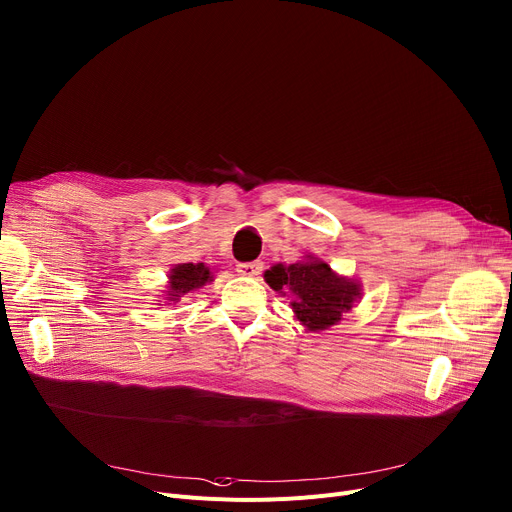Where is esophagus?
<instances>
[{"label": "esophagus", "instance_id": "esophagus-1", "mask_svg": "<svg viewBox=\"0 0 512 512\" xmlns=\"http://www.w3.org/2000/svg\"><path fill=\"white\" fill-rule=\"evenodd\" d=\"M263 269V263L259 261H249V263H239L237 265V271L239 275H245V277H257Z\"/></svg>", "mask_w": 512, "mask_h": 512}]
</instances>
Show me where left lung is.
I'll return each instance as SVG.
<instances>
[{"mask_svg": "<svg viewBox=\"0 0 512 512\" xmlns=\"http://www.w3.org/2000/svg\"><path fill=\"white\" fill-rule=\"evenodd\" d=\"M263 277L273 292L290 298L296 320L310 333L335 327L361 300L359 280L339 275L327 261L314 255H304L290 265L275 263Z\"/></svg>", "mask_w": 512, "mask_h": 512, "instance_id": "obj_1", "label": "left lung"}]
</instances>
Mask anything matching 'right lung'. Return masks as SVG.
<instances>
[{
    "label": "right lung",
    "instance_id": "add662e5",
    "mask_svg": "<svg viewBox=\"0 0 512 512\" xmlns=\"http://www.w3.org/2000/svg\"><path fill=\"white\" fill-rule=\"evenodd\" d=\"M214 280V275L206 263H177L169 269L167 273V286L163 290V296L159 306L179 302L181 296L196 292L210 284Z\"/></svg>",
    "mask_w": 512,
    "mask_h": 512
}]
</instances>
